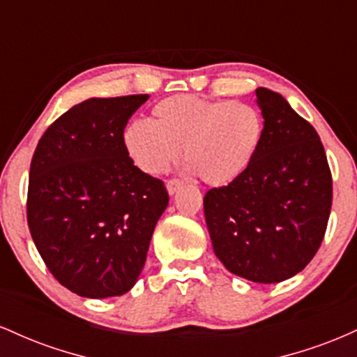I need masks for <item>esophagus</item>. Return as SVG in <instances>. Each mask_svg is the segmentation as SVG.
Returning <instances> with one entry per match:
<instances>
[{
    "mask_svg": "<svg viewBox=\"0 0 357 357\" xmlns=\"http://www.w3.org/2000/svg\"><path fill=\"white\" fill-rule=\"evenodd\" d=\"M181 184H183V181H181V179H178V178L167 179L166 188H167V191H169V195H174V192L178 191L179 188H181Z\"/></svg>",
    "mask_w": 357,
    "mask_h": 357,
    "instance_id": "esophagus-1",
    "label": "esophagus"
}]
</instances>
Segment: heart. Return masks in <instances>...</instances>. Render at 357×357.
Wrapping results in <instances>:
<instances>
[{
    "label": "heart",
    "mask_w": 357,
    "mask_h": 357,
    "mask_svg": "<svg viewBox=\"0 0 357 357\" xmlns=\"http://www.w3.org/2000/svg\"><path fill=\"white\" fill-rule=\"evenodd\" d=\"M258 110L243 102L174 96L154 105L151 122L127 127L129 158L147 174H161L178 159L210 186L235 181L252 162L261 137Z\"/></svg>",
    "instance_id": "obj_1"
}]
</instances>
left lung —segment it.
Listing matches in <instances>:
<instances>
[{
  "instance_id": "left-lung-1",
  "label": "left lung",
  "mask_w": 357,
  "mask_h": 357,
  "mask_svg": "<svg viewBox=\"0 0 357 357\" xmlns=\"http://www.w3.org/2000/svg\"><path fill=\"white\" fill-rule=\"evenodd\" d=\"M264 116L250 166L204 195L213 250L235 275L277 284L312 260L333 206V174L317 130L280 93L257 89Z\"/></svg>"
}]
</instances>
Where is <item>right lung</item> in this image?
<instances>
[{"label":"right lung","mask_w":357,"mask_h":357,"mask_svg":"<svg viewBox=\"0 0 357 357\" xmlns=\"http://www.w3.org/2000/svg\"><path fill=\"white\" fill-rule=\"evenodd\" d=\"M147 93L89 99L45 130L30 166L26 218L36 250L61 285L90 298L129 292L169 203L161 179L124 146Z\"/></svg>","instance_id":"right-lung-1"}]
</instances>
